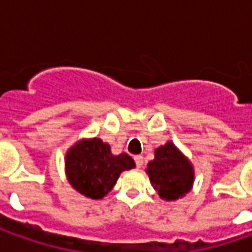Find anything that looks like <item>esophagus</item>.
<instances>
[{"instance_id":"obj_1","label":"esophagus","mask_w":252,"mask_h":252,"mask_svg":"<svg viewBox=\"0 0 252 252\" xmlns=\"http://www.w3.org/2000/svg\"><path fill=\"white\" fill-rule=\"evenodd\" d=\"M133 159H135V163H136L137 169H140V167L143 166V157H142V155H136V157H135Z\"/></svg>"}]
</instances>
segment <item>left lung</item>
Listing matches in <instances>:
<instances>
[{
  "mask_svg": "<svg viewBox=\"0 0 252 252\" xmlns=\"http://www.w3.org/2000/svg\"><path fill=\"white\" fill-rule=\"evenodd\" d=\"M146 171L159 197L167 201L178 200L189 193L194 181L190 160L171 142L155 150V158Z\"/></svg>",
  "mask_w": 252,
  "mask_h": 252,
  "instance_id": "1",
  "label": "left lung"
}]
</instances>
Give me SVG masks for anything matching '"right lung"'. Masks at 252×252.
Listing matches in <instances>:
<instances>
[{"mask_svg":"<svg viewBox=\"0 0 252 252\" xmlns=\"http://www.w3.org/2000/svg\"><path fill=\"white\" fill-rule=\"evenodd\" d=\"M70 185L88 198L101 200L113 189L123 171L135 167L128 154L113 155L110 146L98 137L82 139L66 154Z\"/></svg>","mask_w":252,"mask_h":252,"instance_id":"right-lung-1","label":"right lung"}]
</instances>
